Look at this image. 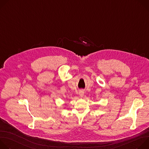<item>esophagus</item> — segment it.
I'll return each mask as SVG.
<instances>
[{
  "instance_id": "1",
  "label": "esophagus",
  "mask_w": 149,
  "mask_h": 149,
  "mask_svg": "<svg viewBox=\"0 0 149 149\" xmlns=\"http://www.w3.org/2000/svg\"><path fill=\"white\" fill-rule=\"evenodd\" d=\"M84 91L80 90V91H79V95L80 97H82V96L84 95Z\"/></svg>"
}]
</instances>
